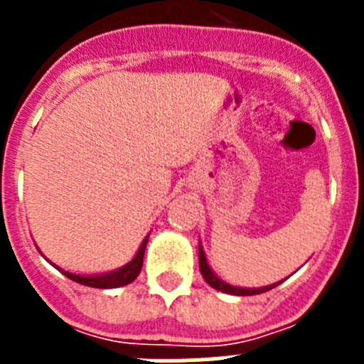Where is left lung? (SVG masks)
<instances>
[{
  "instance_id": "8db88e82",
  "label": "left lung",
  "mask_w": 364,
  "mask_h": 364,
  "mask_svg": "<svg viewBox=\"0 0 364 364\" xmlns=\"http://www.w3.org/2000/svg\"><path fill=\"white\" fill-rule=\"evenodd\" d=\"M198 262H200V273H202V277H204V281L208 282L211 288H215V290H218V291H224V294H230V295H257V294H264V291L272 290V288H275V286L281 284V282H277V284L264 286V288H237V286L228 284V282L220 281V279H218L217 275L211 272V268L208 266V260H205L204 252H202V246H198Z\"/></svg>"
}]
</instances>
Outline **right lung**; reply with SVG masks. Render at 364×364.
I'll return each mask as SVG.
<instances>
[{
    "mask_svg": "<svg viewBox=\"0 0 364 364\" xmlns=\"http://www.w3.org/2000/svg\"><path fill=\"white\" fill-rule=\"evenodd\" d=\"M149 240V235H147L146 239H144L142 246L138 250V253L134 255V259L131 260L129 264H125L124 268L117 269V272L105 273V275H95V277H83V275H74V273L63 272L56 266L60 272L65 275V277L73 279L74 282H80L83 286H91V288H118V286H125L133 282L134 279L138 277V273L142 269V262H144V252H146V244ZM54 266V264H53Z\"/></svg>",
    "mask_w": 364,
    "mask_h": 364,
    "instance_id": "obj_1",
    "label": "right lung"
}]
</instances>
